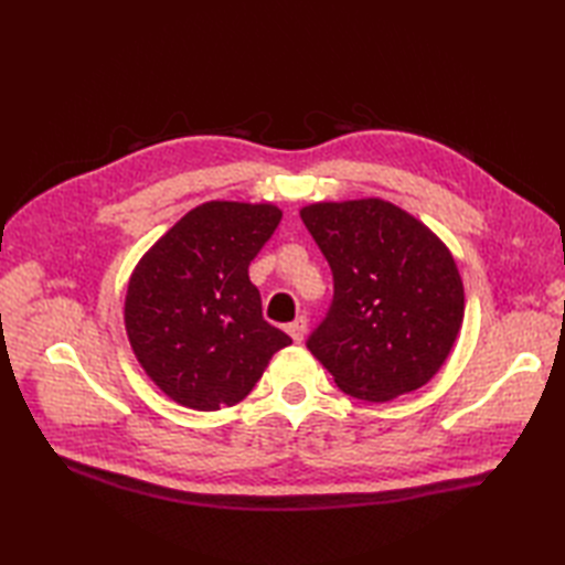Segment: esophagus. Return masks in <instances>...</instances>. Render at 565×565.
<instances>
[{
    "mask_svg": "<svg viewBox=\"0 0 565 565\" xmlns=\"http://www.w3.org/2000/svg\"><path fill=\"white\" fill-rule=\"evenodd\" d=\"M306 328H308V320L301 316V318H296L289 328H286V332L291 334V340H294V342H303V338H306Z\"/></svg>",
    "mask_w": 565,
    "mask_h": 565,
    "instance_id": "1",
    "label": "esophagus"
}]
</instances>
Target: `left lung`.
I'll return each mask as SVG.
<instances>
[{
  "label": "left lung",
  "instance_id": "1",
  "mask_svg": "<svg viewBox=\"0 0 565 565\" xmlns=\"http://www.w3.org/2000/svg\"><path fill=\"white\" fill-rule=\"evenodd\" d=\"M301 218L326 255L334 294L308 350L354 398L417 391L447 362L463 284L447 245L381 199L310 203Z\"/></svg>",
  "mask_w": 565,
  "mask_h": 565
}]
</instances>
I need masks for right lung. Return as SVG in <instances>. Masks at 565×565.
Returning a JSON list of instances; mask_svg holds the SVG:
<instances>
[{
    "instance_id": "obj_1",
    "label": "right lung",
    "mask_w": 565,
    "mask_h": 565,
    "mask_svg": "<svg viewBox=\"0 0 565 565\" xmlns=\"http://www.w3.org/2000/svg\"><path fill=\"white\" fill-rule=\"evenodd\" d=\"M279 221L271 203H201L138 262L126 332L146 374L179 405L209 413L239 403L291 344L264 320L247 274Z\"/></svg>"
}]
</instances>
